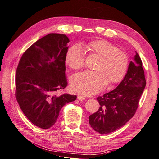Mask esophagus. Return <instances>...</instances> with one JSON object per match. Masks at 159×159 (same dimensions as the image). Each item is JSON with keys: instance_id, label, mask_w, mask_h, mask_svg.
Instances as JSON below:
<instances>
[{"instance_id": "obj_1", "label": "esophagus", "mask_w": 159, "mask_h": 159, "mask_svg": "<svg viewBox=\"0 0 159 159\" xmlns=\"http://www.w3.org/2000/svg\"><path fill=\"white\" fill-rule=\"evenodd\" d=\"M77 98L79 99V101H84L85 99V96L84 95H82V94H79V95H78Z\"/></svg>"}]
</instances>
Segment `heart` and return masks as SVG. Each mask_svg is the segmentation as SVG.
I'll use <instances>...</instances> for the list:
<instances>
[{
	"label": "heart",
	"instance_id": "1",
	"mask_svg": "<svg viewBox=\"0 0 159 159\" xmlns=\"http://www.w3.org/2000/svg\"><path fill=\"white\" fill-rule=\"evenodd\" d=\"M86 48L100 58L95 66L96 71H83L72 76L71 88L74 92L92 95L103 89L109 82L115 84L123 79L129 67V57L125 52L104 40L89 42ZM66 63L75 70L84 67L85 55L81 47L74 45L68 49Z\"/></svg>",
	"mask_w": 159,
	"mask_h": 159
}]
</instances>
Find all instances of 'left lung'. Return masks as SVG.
Here are the masks:
<instances>
[{
	"label": "left lung",
	"instance_id": "left-lung-1",
	"mask_svg": "<svg viewBox=\"0 0 159 159\" xmlns=\"http://www.w3.org/2000/svg\"><path fill=\"white\" fill-rule=\"evenodd\" d=\"M134 61L130 62L125 76L116 89L96 98L100 107L89 116L94 131L101 134L113 132L135 114L146 80L141 59L136 52Z\"/></svg>",
	"mask_w": 159,
	"mask_h": 159
}]
</instances>
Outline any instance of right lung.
<instances>
[{"label": "right lung", "instance_id": "obj_1", "mask_svg": "<svg viewBox=\"0 0 159 159\" xmlns=\"http://www.w3.org/2000/svg\"><path fill=\"white\" fill-rule=\"evenodd\" d=\"M70 42L65 34H49L23 53L16 73L15 96L31 123L47 129L54 125L64 105L76 95L57 94L67 85L65 59Z\"/></svg>", "mask_w": 159, "mask_h": 159}]
</instances>
